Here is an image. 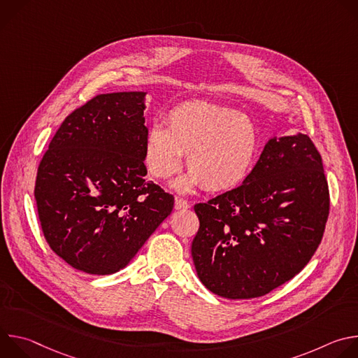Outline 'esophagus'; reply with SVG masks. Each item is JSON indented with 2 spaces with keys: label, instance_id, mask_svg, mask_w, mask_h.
Masks as SVG:
<instances>
[{
  "label": "esophagus",
  "instance_id": "34e87169",
  "mask_svg": "<svg viewBox=\"0 0 358 358\" xmlns=\"http://www.w3.org/2000/svg\"><path fill=\"white\" fill-rule=\"evenodd\" d=\"M174 207H176V210H188L191 207V203L182 198H176Z\"/></svg>",
  "mask_w": 358,
  "mask_h": 358
}]
</instances>
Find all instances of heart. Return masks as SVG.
<instances>
[{"instance_id":"b5f03b06","label":"heart","mask_w":358,"mask_h":358,"mask_svg":"<svg viewBox=\"0 0 358 358\" xmlns=\"http://www.w3.org/2000/svg\"><path fill=\"white\" fill-rule=\"evenodd\" d=\"M259 133L239 112L203 101H185L169 113V127L152 123L145 134L144 164L159 180L182 167L191 171L173 187L189 192L201 185L222 192L239 185L249 174L259 150Z\"/></svg>"}]
</instances>
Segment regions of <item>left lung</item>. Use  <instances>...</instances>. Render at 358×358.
<instances>
[{
	"mask_svg": "<svg viewBox=\"0 0 358 358\" xmlns=\"http://www.w3.org/2000/svg\"><path fill=\"white\" fill-rule=\"evenodd\" d=\"M194 210L191 255L202 285L227 299L264 296L308 265L323 238L322 157L309 136H273L242 185Z\"/></svg>",
	"mask_w": 358,
	"mask_h": 358,
	"instance_id": "obj_1",
	"label": "left lung"
}]
</instances>
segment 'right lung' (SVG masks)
<instances>
[{
    "label": "right lung",
    "instance_id": "right-lung-1",
    "mask_svg": "<svg viewBox=\"0 0 358 358\" xmlns=\"http://www.w3.org/2000/svg\"><path fill=\"white\" fill-rule=\"evenodd\" d=\"M145 94L89 100L64 120L38 167L35 199L45 239L89 275L126 268L174 207L171 194L144 178Z\"/></svg>",
    "mask_w": 358,
    "mask_h": 358
}]
</instances>
